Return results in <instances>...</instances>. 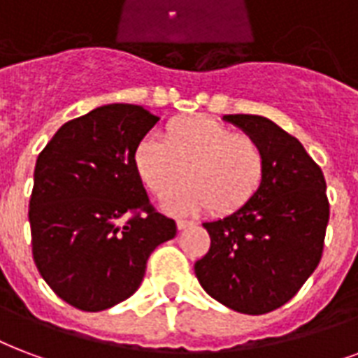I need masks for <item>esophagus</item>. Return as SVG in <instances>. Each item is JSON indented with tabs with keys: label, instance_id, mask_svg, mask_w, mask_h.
Instances as JSON below:
<instances>
[{
	"label": "esophagus",
	"instance_id": "obj_1",
	"mask_svg": "<svg viewBox=\"0 0 358 358\" xmlns=\"http://www.w3.org/2000/svg\"><path fill=\"white\" fill-rule=\"evenodd\" d=\"M190 227H194V222H192V220H185V219L177 220V228H179V230H185V228H190Z\"/></svg>",
	"mask_w": 358,
	"mask_h": 358
}]
</instances>
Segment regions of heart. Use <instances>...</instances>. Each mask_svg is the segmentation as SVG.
<instances>
[{"label": "heart", "mask_w": 358, "mask_h": 358, "mask_svg": "<svg viewBox=\"0 0 358 358\" xmlns=\"http://www.w3.org/2000/svg\"><path fill=\"white\" fill-rule=\"evenodd\" d=\"M131 160L141 182L157 198H166L187 173L189 185L164 203L171 213L208 208L215 215L236 213L259 194L266 177L262 145L206 115L169 120L164 141L145 136Z\"/></svg>", "instance_id": "1"}]
</instances>
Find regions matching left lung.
<instances>
[{
    "label": "left lung",
    "instance_id": "8db88e82",
    "mask_svg": "<svg viewBox=\"0 0 358 358\" xmlns=\"http://www.w3.org/2000/svg\"><path fill=\"white\" fill-rule=\"evenodd\" d=\"M262 145L266 177L245 208L203 222L209 251L196 278L209 296L247 315L287 303L319 266L330 217L322 169L294 136L259 115H227Z\"/></svg>",
    "mask_w": 358,
    "mask_h": 358
}]
</instances>
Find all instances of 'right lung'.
I'll return each mask as SVG.
<instances>
[{
	"label": "right lung",
	"mask_w": 358,
	"mask_h": 358,
	"mask_svg": "<svg viewBox=\"0 0 358 358\" xmlns=\"http://www.w3.org/2000/svg\"><path fill=\"white\" fill-rule=\"evenodd\" d=\"M157 122L141 106H101L66 122L37 157L31 255L48 287L77 310L130 298L150 252L176 238V220L152 208L131 160Z\"/></svg>",
	"instance_id": "add662e5"
}]
</instances>
